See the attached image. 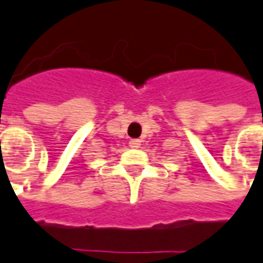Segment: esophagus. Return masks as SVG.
<instances>
[{"label":"esophagus","mask_w":263,"mask_h":263,"mask_svg":"<svg viewBox=\"0 0 263 263\" xmlns=\"http://www.w3.org/2000/svg\"><path fill=\"white\" fill-rule=\"evenodd\" d=\"M140 140H139V139H133V140H130V143H128V144H130V147H133V149H136V147H139V146H140Z\"/></svg>","instance_id":"1"}]
</instances>
